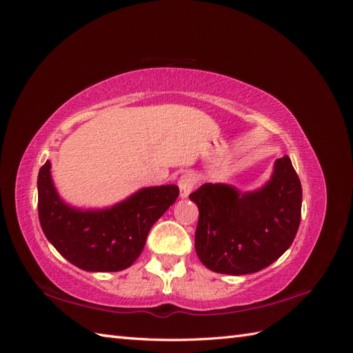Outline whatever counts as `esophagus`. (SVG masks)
Here are the masks:
<instances>
[{"mask_svg":"<svg viewBox=\"0 0 353 353\" xmlns=\"http://www.w3.org/2000/svg\"><path fill=\"white\" fill-rule=\"evenodd\" d=\"M194 185H196V181H194V178L191 176V175H183L181 176L179 179H178V187H179V194H181V197H187L191 191H193V188H194Z\"/></svg>","mask_w":353,"mask_h":353,"instance_id":"34e87169","label":"esophagus"}]
</instances>
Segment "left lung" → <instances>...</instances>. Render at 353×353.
Wrapping results in <instances>:
<instances>
[{
  "instance_id": "obj_1",
  "label": "left lung",
  "mask_w": 353,
  "mask_h": 353,
  "mask_svg": "<svg viewBox=\"0 0 353 353\" xmlns=\"http://www.w3.org/2000/svg\"><path fill=\"white\" fill-rule=\"evenodd\" d=\"M199 208L196 253L213 272H258L290 248L301 223L302 185L288 156L275 160L271 179L252 193L203 184L190 194Z\"/></svg>"
}]
</instances>
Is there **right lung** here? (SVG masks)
<instances>
[{
    "mask_svg": "<svg viewBox=\"0 0 353 353\" xmlns=\"http://www.w3.org/2000/svg\"><path fill=\"white\" fill-rule=\"evenodd\" d=\"M50 160L38 174V215L56 250L78 268L116 272L141 254L153 223L174 205L176 185L147 187L108 209L82 210L63 201L51 179Z\"/></svg>",
    "mask_w": 353,
    "mask_h": 353,
    "instance_id": "right-lung-1",
    "label": "right lung"
}]
</instances>
